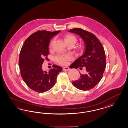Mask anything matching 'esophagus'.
I'll use <instances>...</instances> for the list:
<instances>
[{"mask_svg": "<svg viewBox=\"0 0 128 128\" xmlns=\"http://www.w3.org/2000/svg\"><path fill=\"white\" fill-rule=\"evenodd\" d=\"M70 70V68H68V67H63V70H64V71H68V70Z\"/></svg>", "mask_w": 128, "mask_h": 128, "instance_id": "1", "label": "esophagus"}]
</instances>
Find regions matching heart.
Here are the masks:
<instances>
[{"label":"heart","mask_w":128,"mask_h":128,"mask_svg":"<svg viewBox=\"0 0 128 128\" xmlns=\"http://www.w3.org/2000/svg\"><path fill=\"white\" fill-rule=\"evenodd\" d=\"M65 40L66 43L68 42H73L74 44L76 42V38L72 34H66L65 36ZM55 40L53 39L50 43V46H52L54 44ZM55 60L56 62L59 64L66 66L70 64V62L73 60V57L72 55L70 54H58L55 56Z\"/></svg>","instance_id":"heart-1"}]
</instances>
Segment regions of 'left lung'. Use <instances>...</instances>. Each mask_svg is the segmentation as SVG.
<instances>
[{
	"mask_svg": "<svg viewBox=\"0 0 128 128\" xmlns=\"http://www.w3.org/2000/svg\"><path fill=\"white\" fill-rule=\"evenodd\" d=\"M68 31L79 35L84 41L85 47L84 54L76 60L72 65L75 68H85L87 74H80L79 78L73 82L72 84L80 90L92 89L99 83L106 68L104 47L97 36L90 32L81 28H74Z\"/></svg>",
	"mask_w": 128,
	"mask_h": 128,
	"instance_id": "1",
	"label": "left lung"
}]
</instances>
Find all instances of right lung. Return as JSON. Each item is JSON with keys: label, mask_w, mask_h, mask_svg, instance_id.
Wrapping results in <instances>:
<instances>
[{"label": "right lung", "mask_w": 128, "mask_h": 128, "mask_svg": "<svg viewBox=\"0 0 128 128\" xmlns=\"http://www.w3.org/2000/svg\"><path fill=\"white\" fill-rule=\"evenodd\" d=\"M60 31H36L26 39L20 50L19 63L21 76L28 86L36 92L43 93L52 88L62 70L56 65H53L48 72L44 71L42 68L49 54L50 39Z\"/></svg>", "instance_id": "1"}]
</instances>
